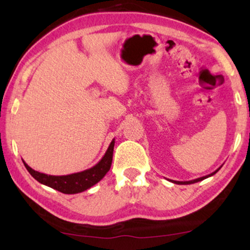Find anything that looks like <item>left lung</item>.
I'll use <instances>...</instances> for the list:
<instances>
[{"label": "left lung", "mask_w": 250, "mask_h": 250, "mask_svg": "<svg viewBox=\"0 0 250 250\" xmlns=\"http://www.w3.org/2000/svg\"><path fill=\"white\" fill-rule=\"evenodd\" d=\"M222 167V166H221ZM220 167V168H221ZM220 168H217L216 170H215V172H213V173H210V174H208V175H206V176H203V177H199V179H196V180H191V181H173L172 180V182L173 183H176V184H192V183H197V182H199V181H203V180H205V179H207V177H209V176H213L214 174H216L218 170H220Z\"/></svg>", "instance_id": "left-lung-1"}]
</instances>
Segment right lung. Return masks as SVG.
<instances>
[{
    "label": "right lung",
    "mask_w": 250,
    "mask_h": 250,
    "mask_svg": "<svg viewBox=\"0 0 250 250\" xmlns=\"http://www.w3.org/2000/svg\"><path fill=\"white\" fill-rule=\"evenodd\" d=\"M114 146H115V139L112 140L110 145H109L107 151H105L104 156L102 157L100 162L97 165H94L91 168L82 170V172L68 174V175H47V174L40 173L37 170L33 169L27 164L23 162V165L28 170L30 175H32L36 181L40 183L44 184L52 188L54 190L60 191V192L66 194H74L80 193L83 191L90 189L94 184H97L99 181L104 179L105 174L110 169L111 163H112V153H114Z\"/></svg>",
    "instance_id": "obj_1"
}]
</instances>
